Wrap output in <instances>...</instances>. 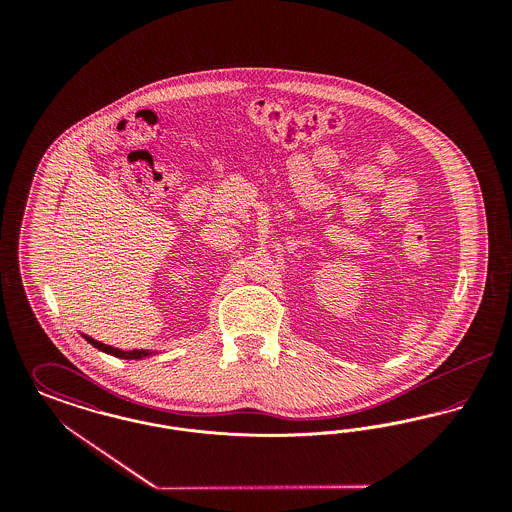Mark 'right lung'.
Segmentation results:
<instances>
[{"instance_id":"1","label":"right lung","mask_w":512,"mask_h":512,"mask_svg":"<svg viewBox=\"0 0 512 512\" xmlns=\"http://www.w3.org/2000/svg\"><path fill=\"white\" fill-rule=\"evenodd\" d=\"M88 343H92L94 347H98L99 351H103V353H109V355H113V357H121V359H142V357H147V355H151V353H147V351H138V349H134V351H122V349H117V347H111V345H105V343H101V341L94 340V338H90V336H84Z\"/></svg>"}]
</instances>
